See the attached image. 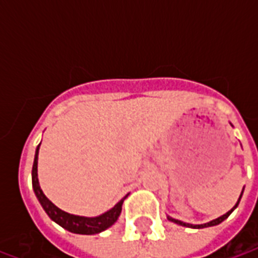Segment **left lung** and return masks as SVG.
Listing matches in <instances>:
<instances>
[{
	"mask_svg": "<svg viewBox=\"0 0 258 258\" xmlns=\"http://www.w3.org/2000/svg\"><path fill=\"white\" fill-rule=\"evenodd\" d=\"M242 194H243V190H242ZM240 198H242V195L239 196V200H240ZM239 200H238V203L235 205V207H236V206L239 205ZM235 207H233V209H235ZM233 209H232V210L228 211V213H225L224 216L218 217V218H216V220H213V221H210V222H207V224H202V225H192V224H185V222L178 221V220H175V218H170V217H168V220H170V221L175 222V224H178V225H184V227H189V228H206V227H213V225H218L220 222H222V221H224V220H225V218H228V216H229V214L232 213Z\"/></svg>",
	"mask_w": 258,
	"mask_h": 258,
	"instance_id": "1",
	"label": "left lung"
}]
</instances>
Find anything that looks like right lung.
Returning <instances> with one entry per match:
<instances>
[{"instance_id": "add662e5", "label": "right lung", "mask_w": 258, "mask_h": 258, "mask_svg": "<svg viewBox=\"0 0 258 258\" xmlns=\"http://www.w3.org/2000/svg\"><path fill=\"white\" fill-rule=\"evenodd\" d=\"M40 145L37 146L34 164H33V173H31V175H33V189L36 192L37 199L40 200L42 209L45 210L49 218L56 222V224H59L62 228L70 231V232L81 233V235H94V233H99L107 229L109 227H112L113 224L117 221L118 216L121 213V206H123V202L125 198L120 200L117 205L109 211H106L105 214H102L99 217L88 218V217L73 216V214H69L66 211L60 210L44 195V192L40 188V184H38V177H37V163H38V149H40Z\"/></svg>"}]
</instances>
